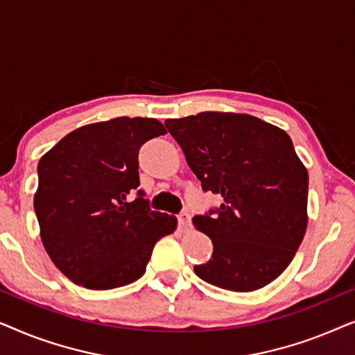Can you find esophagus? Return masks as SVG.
<instances>
[{
    "mask_svg": "<svg viewBox=\"0 0 355 355\" xmlns=\"http://www.w3.org/2000/svg\"><path fill=\"white\" fill-rule=\"evenodd\" d=\"M178 221H179V226L186 231L189 230V226H191V215H189V213H181V215L178 216Z\"/></svg>",
    "mask_w": 355,
    "mask_h": 355,
    "instance_id": "esophagus-1",
    "label": "esophagus"
}]
</instances>
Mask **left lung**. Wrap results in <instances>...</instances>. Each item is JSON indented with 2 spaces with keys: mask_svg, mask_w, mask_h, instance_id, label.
Returning a JSON list of instances; mask_svg holds the SVG:
<instances>
[{
  "mask_svg": "<svg viewBox=\"0 0 355 355\" xmlns=\"http://www.w3.org/2000/svg\"><path fill=\"white\" fill-rule=\"evenodd\" d=\"M164 124L203 191L223 197L216 211L193 218L213 242L196 275L236 293L270 284L293 261L309 221V173L293 140L244 113L205 111Z\"/></svg>",
  "mask_w": 355,
  "mask_h": 355,
  "instance_id": "left-lung-1",
  "label": "left lung"
}]
</instances>
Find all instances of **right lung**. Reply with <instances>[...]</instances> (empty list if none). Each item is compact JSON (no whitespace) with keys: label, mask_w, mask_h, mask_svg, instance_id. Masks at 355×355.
I'll return each instance as SVG.
<instances>
[{"label":"right lung","mask_w":355,"mask_h":355,"mask_svg":"<svg viewBox=\"0 0 355 355\" xmlns=\"http://www.w3.org/2000/svg\"><path fill=\"white\" fill-rule=\"evenodd\" d=\"M166 134L153 118H114L82 125L38 162L33 196L43 247L72 283L113 289L145 273L153 245L176 231V216L139 197V150Z\"/></svg>","instance_id":"obj_1"}]
</instances>
